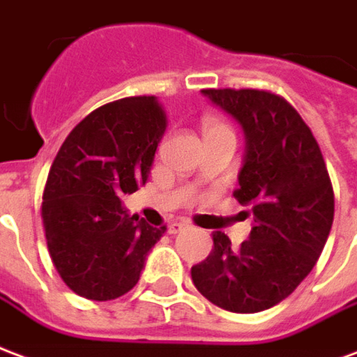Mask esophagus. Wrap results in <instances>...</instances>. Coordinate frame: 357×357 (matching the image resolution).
Masks as SVG:
<instances>
[{"label":"esophagus","mask_w":357,"mask_h":357,"mask_svg":"<svg viewBox=\"0 0 357 357\" xmlns=\"http://www.w3.org/2000/svg\"><path fill=\"white\" fill-rule=\"evenodd\" d=\"M188 228H190L188 220H175V222H171V225H169L167 232L176 236V234L184 232V230H188Z\"/></svg>","instance_id":"34e87169"}]
</instances>
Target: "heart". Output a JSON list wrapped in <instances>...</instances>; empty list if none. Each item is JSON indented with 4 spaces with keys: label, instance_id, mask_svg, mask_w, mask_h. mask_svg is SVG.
<instances>
[{
    "label": "heart",
    "instance_id": "heart-1",
    "mask_svg": "<svg viewBox=\"0 0 357 357\" xmlns=\"http://www.w3.org/2000/svg\"><path fill=\"white\" fill-rule=\"evenodd\" d=\"M204 129H205V132L207 131H222V129H226V127L220 123V121H217V119L207 118L204 121Z\"/></svg>",
    "mask_w": 357,
    "mask_h": 357
}]
</instances>
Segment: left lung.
Listing matches in <instances>:
<instances>
[{
  "instance_id": "obj_1",
  "label": "left lung",
  "mask_w": 357,
  "mask_h": 357,
  "mask_svg": "<svg viewBox=\"0 0 357 357\" xmlns=\"http://www.w3.org/2000/svg\"><path fill=\"white\" fill-rule=\"evenodd\" d=\"M202 95L243 131L234 197L251 207L253 228L238 249L225 232L213 234L215 249L192 266V282L218 308L268 310L301 285L324 251L335 215L329 173L310 127L282 96L257 89Z\"/></svg>"
}]
</instances>
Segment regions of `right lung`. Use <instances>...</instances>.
<instances>
[{
	"mask_svg": "<svg viewBox=\"0 0 357 357\" xmlns=\"http://www.w3.org/2000/svg\"><path fill=\"white\" fill-rule=\"evenodd\" d=\"M165 127L158 96H129L89 114L56 153L41 217L54 268L75 295L112 301L139 283L165 226L129 215L121 197L148 181Z\"/></svg>",
	"mask_w": 357,
	"mask_h": 357,
	"instance_id": "add662e5",
	"label": "right lung"
}]
</instances>
